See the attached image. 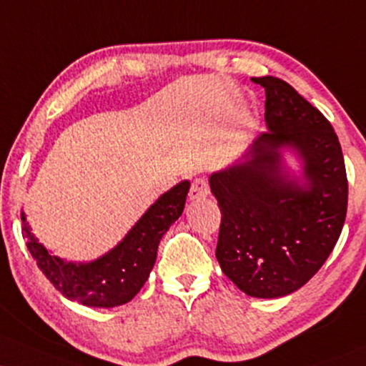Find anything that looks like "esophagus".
Listing matches in <instances>:
<instances>
[{
  "label": "esophagus",
  "instance_id": "34e87169",
  "mask_svg": "<svg viewBox=\"0 0 366 366\" xmlns=\"http://www.w3.org/2000/svg\"><path fill=\"white\" fill-rule=\"evenodd\" d=\"M209 194V184L204 177H197L192 182L191 191H189V197L191 199H204Z\"/></svg>",
  "mask_w": 366,
  "mask_h": 366
}]
</instances>
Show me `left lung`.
Wrapping results in <instances>:
<instances>
[{
	"label": "left lung",
	"instance_id": "obj_1",
	"mask_svg": "<svg viewBox=\"0 0 366 366\" xmlns=\"http://www.w3.org/2000/svg\"><path fill=\"white\" fill-rule=\"evenodd\" d=\"M266 90V133L244 160L211 174L222 211L217 259L249 297L297 292L322 267L341 235L347 209L342 149L331 122L288 83L252 78ZM304 164V182L292 179L280 149Z\"/></svg>",
	"mask_w": 366,
	"mask_h": 366
}]
</instances>
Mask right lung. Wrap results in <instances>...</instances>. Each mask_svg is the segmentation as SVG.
<instances>
[{
    "label": "right lung",
    "mask_w": 366,
    "mask_h": 366,
    "mask_svg": "<svg viewBox=\"0 0 366 366\" xmlns=\"http://www.w3.org/2000/svg\"><path fill=\"white\" fill-rule=\"evenodd\" d=\"M189 186L182 180L162 194L116 247L92 262H66L52 255L30 232L24 211L21 233L39 269L68 300L104 309L124 305L147 283L162 237L182 214Z\"/></svg>",
    "instance_id": "add662e5"
}]
</instances>
